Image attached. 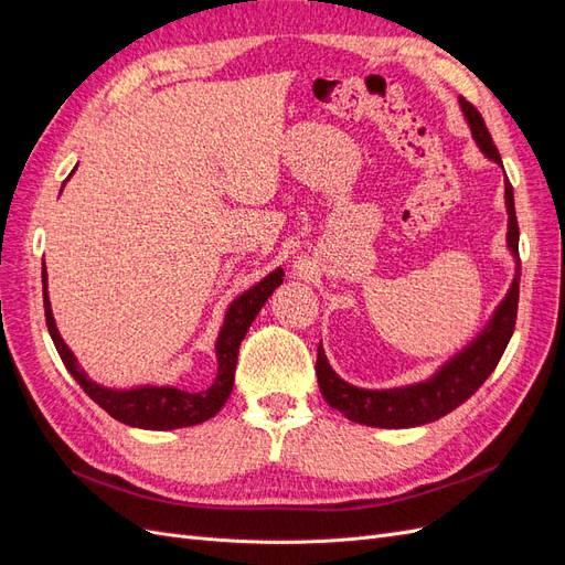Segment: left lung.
I'll list each match as a JSON object with an SVG mask.
<instances>
[{
    "label": "left lung",
    "instance_id": "1",
    "mask_svg": "<svg viewBox=\"0 0 565 565\" xmlns=\"http://www.w3.org/2000/svg\"><path fill=\"white\" fill-rule=\"evenodd\" d=\"M461 113L471 127L473 141L483 150V156L502 167V158L498 146L492 143V136L478 113L465 96H459ZM504 202L509 212V231H507V247L516 259V276L511 282L507 297L494 309L492 318L467 349H461L457 355L443 365L434 377L419 384L398 386V388H358L344 382L330 367L328 355L318 347L316 374L322 398L330 407L339 409L341 415L351 422L365 426H380V429H409V426H422L436 422L452 413L467 398L483 386L490 377V372L498 367L500 358L509 344L511 334L516 328V309H519V282H521V262H519V224L514 210V188L509 179L504 183Z\"/></svg>",
    "mask_w": 565,
    "mask_h": 565
}]
</instances>
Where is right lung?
Segmentation results:
<instances>
[{"mask_svg":"<svg viewBox=\"0 0 565 565\" xmlns=\"http://www.w3.org/2000/svg\"><path fill=\"white\" fill-rule=\"evenodd\" d=\"M63 191V188H61ZM285 270L276 268L268 276L249 287L233 303L228 306L224 324L216 337V380L210 388L204 391H183L177 386H136V388H108L92 382L77 363L75 353L67 349L65 341L58 334L54 313H51L49 292H46V268L42 262V292H44V316L46 328L54 347L61 355L65 370L73 374L75 382L84 388L87 396L106 409L110 417L117 422L136 426V429H152V431H169V429H183V426H195L214 417L224 403L228 401L235 380V363L237 351H241V341L245 339L249 324L254 322L256 313L273 295V289L282 285Z\"/></svg>","mask_w":565,"mask_h":565,"instance_id":"add662e5","label":"right lung"}]
</instances>
